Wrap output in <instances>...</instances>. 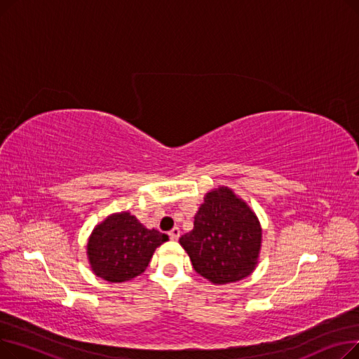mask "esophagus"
I'll list each match as a JSON object with an SVG mask.
<instances>
[{"instance_id": "obj_1", "label": "esophagus", "mask_w": 359, "mask_h": 359, "mask_svg": "<svg viewBox=\"0 0 359 359\" xmlns=\"http://www.w3.org/2000/svg\"><path fill=\"white\" fill-rule=\"evenodd\" d=\"M168 236H170V238H172L173 241H176L180 237V230L177 227H173L172 230L168 231Z\"/></svg>"}]
</instances>
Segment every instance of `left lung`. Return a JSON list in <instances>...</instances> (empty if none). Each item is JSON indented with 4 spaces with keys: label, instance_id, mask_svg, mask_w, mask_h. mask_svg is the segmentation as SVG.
Instances as JSON below:
<instances>
[{
    "label": "left lung",
    "instance_id": "obj_1",
    "mask_svg": "<svg viewBox=\"0 0 359 359\" xmlns=\"http://www.w3.org/2000/svg\"><path fill=\"white\" fill-rule=\"evenodd\" d=\"M194 269L215 285L249 276L257 266L262 227L257 215L230 187L205 195L194 229L179 238Z\"/></svg>",
    "mask_w": 359,
    "mask_h": 359
}]
</instances>
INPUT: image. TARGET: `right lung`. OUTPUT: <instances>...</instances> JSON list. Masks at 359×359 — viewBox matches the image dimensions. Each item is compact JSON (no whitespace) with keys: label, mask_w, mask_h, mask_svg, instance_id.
Returning <instances> with one entry per match:
<instances>
[{"label":"right lung","mask_w":359,"mask_h":359,"mask_svg":"<svg viewBox=\"0 0 359 359\" xmlns=\"http://www.w3.org/2000/svg\"><path fill=\"white\" fill-rule=\"evenodd\" d=\"M167 240V234L145 229L130 212H116L93 229L87 259L94 275L107 282H125L141 275Z\"/></svg>","instance_id":"right-lung-1"}]
</instances>
